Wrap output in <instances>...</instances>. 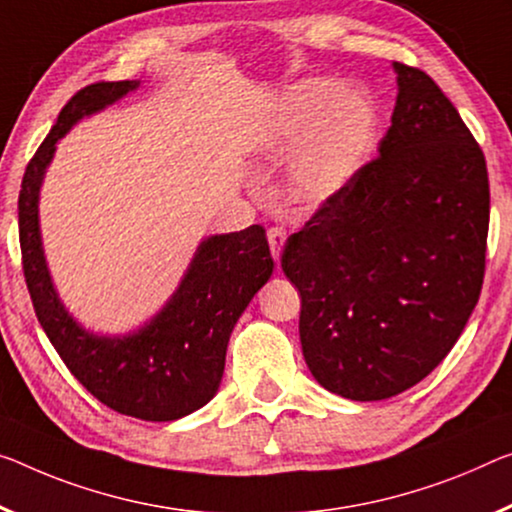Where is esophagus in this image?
Wrapping results in <instances>:
<instances>
[{"mask_svg":"<svg viewBox=\"0 0 512 512\" xmlns=\"http://www.w3.org/2000/svg\"><path fill=\"white\" fill-rule=\"evenodd\" d=\"M267 242H270L272 258L279 261L281 249L286 245V229H283V226H270V229H267Z\"/></svg>","mask_w":512,"mask_h":512,"instance_id":"1","label":"esophagus"}]
</instances>
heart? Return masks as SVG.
I'll list each match as a JSON object with an SVG mask.
<instances>
[{
    "label": "heart",
    "instance_id": "obj_1",
    "mask_svg": "<svg viewBox=\"0 0 512 512\" xmlns=\"http://www.w3.org/2000/svg\"><path fill=\"white\" fill-rule=\"evenodd\" d=\"M373 123V102L364 91L341 89L332 80H306L274 100L263 151L283 155L297 145L288 164V192L295 201L318 206L357 171Z\"/></svg>",
    "mask_w": 512,
    "mask_h": 512
}]
</instances>
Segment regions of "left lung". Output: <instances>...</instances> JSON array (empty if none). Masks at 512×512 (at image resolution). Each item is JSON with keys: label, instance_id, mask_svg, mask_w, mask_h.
Here are the masks:
<instances>
[{"label": "left lung", "instance_id": "obj_1", "mask_svg": "<svg viewBox=\"0 0 512 512\" xmlns=\"http://www.w3.org/2000/svg\"><path fill=\"white\" fill-rule=\"evenodd\" d=\"M375 160L290 235L281 267L302 295L311 375L350 400L414 387L458 341L483 288L490 180L458 109L419 68Z\"/></svg>", "mask_w": 512, "mask_h": 512}]
</instances>
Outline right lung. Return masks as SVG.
<instances>
[{"label":"right lung","mask_w":512,"mask_h":512,"mask_svg":"<svg viewBox=\"0 0 512 512\" xmlns=\"http://www.w3.org/2000/svg\"><path fill=\"white\" fill-rule=\"evenodd\" d=\"M139 82L84 86L59 112L22 178L18 219L22 272L36 318L82 387L109 410L144 421H176L208 403L224 375L226 345L235 322L263 283L274 261L263 226L203 240L185 279L167 306L130 336H96L70 318L47 272L38 190L57 141L82 119L112 105Z\"/></svg>","instance_id":"1"}]
</instances>
